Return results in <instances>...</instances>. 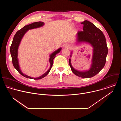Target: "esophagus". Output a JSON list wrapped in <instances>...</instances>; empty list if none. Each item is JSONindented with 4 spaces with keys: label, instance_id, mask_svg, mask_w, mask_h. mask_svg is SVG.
Returning <instances> with one entry per match:
<instances>
[{
    "label": "esophagus",
    "instance_id": "1",
    "mask_svg": "<svg viewBox=\"0 0 121 121\" xmlns=\"http://www.w3.org/2000/svg\"><path fill=\"white\" fill-rule=\"evenodd\" d=\"M65 47L67 49H70L71 48V46L69 44H66L65 46Z\"/></svg>",
    "mask_w": 121,
    "mask_h": 121
}]
</instances>
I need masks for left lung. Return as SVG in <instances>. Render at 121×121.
I'll return each instance as SVG.
<instances>
[{"mask_svg":"<svg viewBox=\"0 0 121 121\" xmlns=\"http://www.w3.org/2000/svg\"><path fill=\"white\" fill-rule=\"evenodd\" d=\"M81 24L84 25L83 31H78L77 34L78 41L87 42L93 46V56L92 65L90 70L79 72L73 68L69 59V65L73 73L76 76L83 78H90L97 75L104 66L108 54L106 40L103 32L92 23L85 21Z\"/></svg>","mask_w":121,"mask_h":121,"instance_id":"8db88e82","label":"left lung"}]
</instances>
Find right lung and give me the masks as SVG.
Wrapping results in <instances>:
<instances>
[{"label": "right lung", "mask_w": 121, "mask_h": 121, "mask_svg": "<svg viewBox=\"0 0 121 121\" xmlns=\"http://www.w3.org/2000/svg\"><path fill=\"white\" fill-rule=\"evenodd\" d=\"M43 25V22H33L32 23L30 24L26 25L24 26L22 28L21 30H19L18 31H17L16 34H15V35L14 36L13 39L12 43H11V45L10 46V54L11 55V58H12V64L14 66V67L16 68V69L19 72V73H20L22 75L24 76L25 78H31V79H41L44 77H45L47 74L49 73L51 68L53 65V62H54V59L56 57V55L59 52H60V50L61 48H59L55 52L50 55V57L49 59V62L51 64V66L50 68L49 69V70L45 73L42 76L37 78H32L31 77H30L29 76H28L26 75L23 74L22 72L21 71L19 65V63H18V58H17V56H18V49L19 45L20 44V42L24 35V34L26 33V32L28 30L34 28H38L42 26Z\"/></svg>", "instance_id": "obj_1"}]
</instances>
